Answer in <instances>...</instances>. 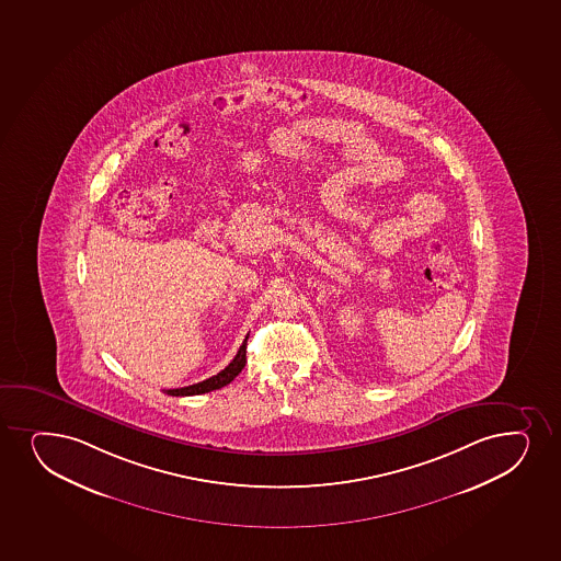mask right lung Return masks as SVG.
Segmentation results:
<instances>
[{"mask_svg":"<svg viewBox=\"0 0 561 561\" xmlns=\"http://www.w3.org/2000/svg\"><path fill=\"white\" fill-rule=\"evenodd\" d=\"M247 339H249V335L245 336V341L241 344V348L238 350V354L233 357L232 363H230L225 370H220L217 376H211V378H207V380L198 381V383H194V386L164 389V393L172 394V397H191V394L209 393V391H215V389L228 386V383L243 370V367H245Z\"/></svg>","mask_w":561,"mask_h":561,"instance_id":"1","label":"right lung"}]
</instances>
